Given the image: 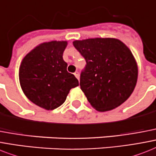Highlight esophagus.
I'll use <instances>...</instances> for the list:
<instances>
[{"label":"esophagus","mask_w":156,"mask_h":156,"mask_svg":"<svg viewBox=\"0 0 156 156\" xmlns=\"http://www.w3.org/2000/svg\"><path fill=\"white\" fill-rule=\"evenodd\" d=\"M74 75H75V77L78 78V79H79V73H78V71H76L75 73H74Z\"/></svg>","instance_id":"1"}]
</instances>
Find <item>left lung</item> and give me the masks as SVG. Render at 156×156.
Masks as SVG:
<instances>
[{"label": "left lung", "instance_id": "left-lung-1", "mask_svg": "<svg viewBox=\"0 0 156 156\" xmlns=\"http://www.w3.org/2000/svg\"><path fill=\"white\" fill-rule=\"evenodd\" d=\"M73 45L87 62L80 87L91 106L107 111L123 103L138 78L137 64L128 47L115 38H90Z\"/></svg>", "mask_w": 156, "mask_h": 156}]
</instances>
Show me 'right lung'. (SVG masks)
Returning a JSON list of instances; mask_svg holds the SVG:
<instances>
[{
	"mask_svg": "<svg viewBox=\"0 0 156 156\" xmlns=\"http://www.w3.org/2000/svg\"><path fill=\"white\" fill-rule=\"evenodd\" d=\"M67 41L42 43L29 53L21 62L19 80L29 99L45 110H54L65 102L78 81L66 70L63 52Z\"/></svg>",
	"mask_w": 156,
	"mask_h": 156,
	"instance_id": "add662e5",
	"label": "right lung"
}]
</instances>
